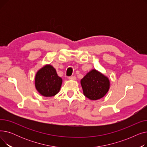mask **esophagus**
Listing matches in <instances>:
<instances>
[{"mask_svg":"<svg viewBox=\"0 0 147 147\" xmlns=\"http://www.w3.org/2000/svg\"><path fill=\"white\" fill-rule=\"evenodd\" d=\"M68 79H69V80H75L76 79V78L75 76H70V77H69Z\"/></svg>","mask_w":147,"mask_h":147,"instance_id":"1","label":"esophagus"}]
</instances>
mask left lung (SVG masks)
<instances>
[{"mask_svg": "<svg viewBox=\"0 0 147 147\" xmlns=\"http://www.w3.org/2000/svg\"><path fill=\"white\" fill-rule=\"evenodd\" d=\"M84 95L90 100L103 98L110 88L109 79L95 69L89 71L80 80Z\"/></svg>", "mask_w": 147, "mask_h": 147, "instance_id": "left-lung-1", "label": "left lung"}]
</instances>
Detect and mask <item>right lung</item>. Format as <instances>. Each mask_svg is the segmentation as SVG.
<instances>
[{
  "mask_svg": "<svg viewBox=\"0 0 147 147\" xmlns=\"http://www.w3.org/2000/svg\"><path fill=\"white\" fill-rule=\"evenodd\" d=\"M63 79L57 74L55 68L46 64L37 71L35 87L41 95L45 97L55 96L59 92Z\"/></svg>",
  "mask_w": 147,
  "mask_h": 147,
  "instance_id": "right-lung-1",
  "label": "right lung"
}]
</instances>
